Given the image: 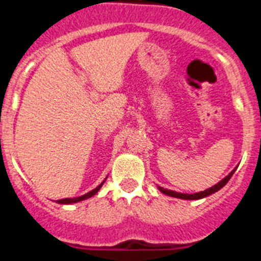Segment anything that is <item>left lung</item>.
Returning <instances> with one entry per match:
<instances>
[{
  "label": "left lung",
  "instance_id": "left-lung-1",
  "mask_svg": "<svg viewBox=\"0 0 261 261\" xmlns=\"http://www.w3.org/2000/svg\"><path fill=\"white\" fill-rule=\"evenodd\" d=\"M235 170H237V167L232 170L231 172H230L229 175L226 177H223L222 180L218 181V183L216 184V186L211 187V188H208V190L205 191H201V192H197V193H180V192H175V191H170V190H166V188H163V187H158V190L161 191L162 193H165V195L167 196H171V197H176V199H183V200H199V199H204V197H206V196H211L213 195V193H216L217 191H220L221 188H222L223 186H225L227 181L230 180V177L232 176V174L235 172Z\"/></svg>",
  "mask_w": 261,
  "mask_h": 261
}]
</instances>
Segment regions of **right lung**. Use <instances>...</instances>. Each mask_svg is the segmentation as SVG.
<instances>
[{
    "instance_id": "add662e5",
    "label": "right lung",
    "mask_w": 261,
    "mask_h": 261,
    "mask_svg": "<svg viewBox=\"0 0 261 261\" xmlns=\"http://www.w3.org/2000/svg\"><path fill=\"white\" fill-rule=\"evenodd\" d=\"M103 183H105V181H102V184H99V186L96 187L95 190L90 191V192H87L86 195L80 196V197H74V199H62V200H57L56 202H59V204H73V202H80V201H82V200H86V199H89V197H93V196L95 195V193L98 192L99 190H100V187L103 186Z\"/></svg>"
}]
</instances>
